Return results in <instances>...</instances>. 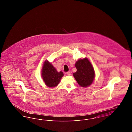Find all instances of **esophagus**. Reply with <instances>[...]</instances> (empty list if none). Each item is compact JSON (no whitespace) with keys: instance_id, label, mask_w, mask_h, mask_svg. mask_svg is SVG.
Here are the masks:
<instances>
[{"instance_id":"34e87169","label":"esophagus","mask_w":132,"mask_h":132,"mask_svg":"<svg viewBox=\"0 0 132 132\" xmlns=\"http://www.w3.org/2000/svg\"><path fill=\"white\" fill-rule=\"evenodd\" d=\"M66 74H67V75L70 76L71 75V72H70V71H68V72H67L66 73Z\"/></svg>"}]
</instances>
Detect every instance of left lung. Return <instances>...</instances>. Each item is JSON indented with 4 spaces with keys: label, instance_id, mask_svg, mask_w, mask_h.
Masks as SVG:
<instances>
[{
    "label": "left lung",
    "instance_id": "1",
    "mask_svg": "<svg viewBox=\"0 0 132 132\" xmlns=\"http://www.w3.org/2000/svg\"><path fill=\"white\" fill-rule=\"evenodd\" d=\"M77 71L73 76L81 86L87 87L93 82L94 71L92 64L87 58L79 60L75 64Z\"/></svg>",
    "mask_w": 132,
    "mask_h": 132
}]
</instances>
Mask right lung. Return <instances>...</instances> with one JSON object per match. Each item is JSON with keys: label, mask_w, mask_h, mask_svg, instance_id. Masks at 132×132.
<instances>
[{"label": "right lung", "mask_w": 132, "mask_h": 132, "mask_svg": "<svg viewBox=\"0 0 132 132\" xmlns=\"http://www.w3.org/2000/svg\"><path fill=\"white\" fill-rule=\"evenodd\" d=\"M63 75L62 72H58L47 60L44 62L42 69V77L45 84L48 87L51 88L56 87Z\"/></svg>", "instance_id": "obj_1"}]
</instances>
